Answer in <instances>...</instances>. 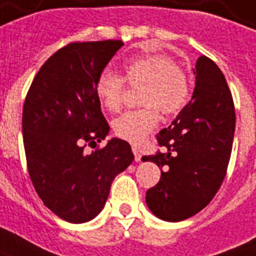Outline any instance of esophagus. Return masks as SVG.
I'll use <instances>...</instances> for the list:
<instances>
[{
  "label": "esophagus",
  "instance_id": "obj_1",
  "mask_svg": "<svg viewBox=\"0 0 256 256\" xmlns=\"http://www.w3.org/2000/svg\"><path fill=\"white\" fill-rule=\"evenodd\" d=\"M133 152H134L136 162H140L142 161V152H140V150L137 147H133Z\"/></svg>",
  "mask_w": 256,
  "mask_h": 256
}]
</instances>
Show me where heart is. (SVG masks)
I'll return each mask as SVG.
<instances>
[{"label": "heart", "mask_w": 256, "mask_h": 256, "mask_svg": "<svg viewBox=\"0 0 256 256\" xmlns=\"http://www.w3.org/2000/svg\"><path fill=\"white\" fill-rule=\"evenodd\" d=\"M124 80L128 84L142 82L140 109L128 110L114 119V134L124 142L140 144L160 122V109L165 114H178L190 96V81L185 70L162 53L140 56L124 62ZM123 78L112 70H104L95 82L99 102L109 112H116L123 99Z\"/></svg>", "instance_id": "1"}]
</instances>
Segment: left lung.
<instances>
[{
    "instance_id": "left-lung-1",
    "label": "left lung",
    "mask_w": 256,
    "mask_h": 256,
    "mask_svg": "<svg viewBox=\"0 0 256 256\" xmlns=\"http://www.w3.org/2000/svg\"><path fill=\"white\" fill-rule=\"evenodd\" d=\"M192 99L157 134L164 152L142 157L161 168V179L146 194L151 213L182 222L199 213L222 186L230 161L236 112L222 70L206 56L194 68Z\"/></svg>"
}]
</instances>
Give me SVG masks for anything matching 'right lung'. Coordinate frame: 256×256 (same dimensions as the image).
Here are the masks:
<instances>
[{"instance_id":"add662e5","label":"right lung","mask_w":256,"mask_h":256,"mask_svg":"<svg viewBox=\"0 0 256 256\" xmlns=\"http://www.w3.org/2000/svg\"><path fill=\"white\" fill-rule=\"evenodd\" d=\"M120 40L70 43L42 66L26 95L22 134L28 171L43 203L68 223H86L100 213L116 175L133 162L128 142L109 134L95 82Z\"/></svg>"}]
</instances>
